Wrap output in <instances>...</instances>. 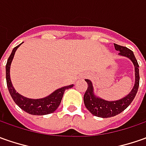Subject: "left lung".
I'll use <instances>...</instances> for the list:
<instances>
[{
	"label": "left lung",
	"instance_id": "obj_1",
	"mask_svg": "<svg viewBox=\"0 0 146 146\" xmlns=\"http://www.w3.org/2000/svg\"><path fill=\"white\" fill-rule=\"evenodd\" d=\"M114 46L116 51L119 52V55L129 58L133 61L135 67V85L133 90L128 95L124 98H121L117 101H106L104 99L98 98L94 94L93 86L91 82L89 79H86V82L88 84V87L84 94V103L86 108L94 115L102 117V118H108L112 117L118 114L121 113L124 111L133 102L135 98L137 92L138 90L140 76H139V64L137 60L135 57L133 52L128 49L126 47L120 46L116 43H114Z\"/></svg>",
	"mask_w": 146,
	"mask_h": 146
}]
</instances>
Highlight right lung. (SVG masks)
Segmentation results:
<instances>
[{"mask_svg":"<svg viewBox=\"0 0 146 146\" xmlns=\"http://www.w3.org/2000/svg\"><path fill=\"white\" fill-rule=\"evenodd\" d=\"M21 44H19L17 47L13 48L9 57L8 59L7 64L5 66V68H6V82H7L9 92L10 94V95L15 103L21 109H23L24 111H26L27 113L31 114V115H43L52 113L53 111H55L57 109L60 103L61 102L64 90L73 87V85H70V86H64V87L58 89L48 97L40 98V99H31V98H25L21 94H19L18 92H16V90H14L13 85L11 83L10 76H9V68H10V64L13 60L15 52Z\"/></svg>","mask_w":146,"mask_h":146,"instance_id":"obj_1","label":"right lung"}]
</instances>
